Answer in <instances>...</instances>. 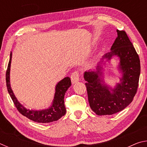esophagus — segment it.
<instances>
[{"instance_id": "34e87169", "label": "esophagus", "mask_w": 147, "mask_h": 147, "mask_svg": "<svg viewBox=\"0 0 147 147\" xmlns=\"http://www.w3.org/2000/svg\"><path fill=\"white\" fill-rule=\"evenodd\" d=\"M71 79L72 84H75L79 81V73L78 71H74L71 75Z\"/></svg>"}]
</instances>
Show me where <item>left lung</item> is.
I'll list each match as a JSON object with an SVG mask.
<instances>
[{"mask_svg": "<svg viewBox=\"0 0 147 147\" xmlns=\"http://www.w3.org/2000/svg\"><path fill=\"white\" fill-rule=\"evenodd\" d=\"M117 38L111 51L100 62L102 63L104 59L110 60L114 56L119 57V69L123 74L121 83L113 89L104 84L100 64L96 71H86L84 74L89 106L98 115H113L122 111L132 102L138 90L141 72L139 56L126 32L117 30Z\"/></svg>", "mask_w": 147, "mask_h": 147, "instance_id": "left-lung-1", "label": "left lung"}]
</instances>
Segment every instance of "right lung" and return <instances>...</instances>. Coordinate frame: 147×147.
<instances>
[{"label":"right lung","instance_id":"1","mask_svg":"<svg viewBox=\"0 0 147 147\" xmlns=\"http://www.w3.org/2000/svg\"><path fill=\"white\" fill-rule=\"evenodd\" d=\"M11 57L12 54L11 52L10 58H9L6 73V86L9 95L19 112L30 120L40 123H48L58 121L62 116L65 115L66 113V109L64 104V96L67 90L71 86L70 78L65 77L57 84L53 104L48 109H42V110H32V109L30 110L29 109H26L17 100L11 88L10 82H9V73H10Z\"/></svg>","mask_w":147,"mask_h":147}]
</instances>
